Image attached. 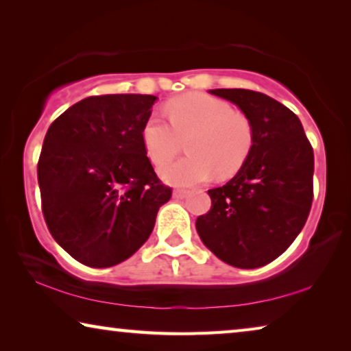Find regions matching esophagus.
<instances>
[{"label": "esophagus", "instance_id": "34e87169", "mask_svg": "<svg viewBox=\"0 0 351 351\" xmlns=\"http://www.w3.org/2000/svg\"><path fill=\"white\" fill-rule=\"evenodd\" d=\"M187 195H189V191H184V189H176V191H173V197L178 199L186 198Z\"/></svg>", "mask_w": 351, "mask_h": 351}]
</instances>
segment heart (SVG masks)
I'll return each instance as SVG.
<instances>
[{
    "label": "heart",
    "instance_id": "obj_1",
    "mask_svg": "<svg viewBox=\"0 0 351 351\" xmlns=\"http://www.w3.org/2000/svg\"><path fill=\"white\" fill-rule=\"evenodd\" d=\"M169 124L158 114H149L142 126V143L156 165H162L180 153L187 138L189 156L160 169V176L176 186H193L236 175L252 152L254 130L252 120L223 99L192 92L165 104Z\"/></svg>",
    "mask_w": 351,
    "mask_h": 351
}]
</instances>
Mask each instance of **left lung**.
<instances>
[{"label":"left lung","mask_w":351,"mask_h":351,"mask_svg":"<svg viewBox=\"0 0 351 351\" xmlns=\"http://www.w3.org/2000/svg\"><path fill=\"white\" fill-rule=\"evenodd\" d=\"M252 120L254 143L237 175L208 191L197 219L203 243L237 269H258L282 254L303 230L313 204L314 152L298 117L247 88H214Z\"/></svg>","instance_id":"8db88e82"}]
</instances>
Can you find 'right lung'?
Returning <instances> with one entry per match:
<instances>
[{
    "mask_svg": "<svg viewBox=\"0 0 351 351\" xmlns=\"http://www.w3.org/2000/svg\"><path fill=\"white\" fill-rule=\"evenodd\" d=\"M153 95L81 99L48 128L37 164L42 213L54 241L81 264L131 258L171 197L142 143Z\"/></svg>",
    "mask_w": 351,
    "mask_h": 351,
    "instance_id": "add662e5",
    "label": "right lung"
}]
</instances>
